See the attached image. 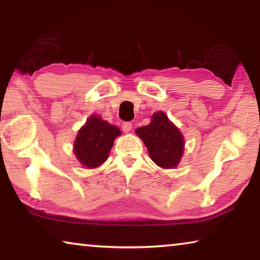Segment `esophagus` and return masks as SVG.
Wrapping results in <instances>:
<instances>
[{"label":"esophagus","instance_id":"obj_1","mask_svg":"<svg viewBox=\"0 0 260 260\" xmlns=\"http://www.w3.org/2000/svg\"><path fill=\"white\" fill-rule=\"evenodd\" d=\"M121 128H122V131L125 132V133H128V132L132 129V122H129V121L122 122Z\"/></svg>","mask_w":260,"mask_h":260}]
</instances>
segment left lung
I'll list each match as a JSON object with an SVG mask.
<instances>
[{"label": "left lung", "instance_id": "1", "mask_svg": "<svg viewBox=\"0 0 260 260\" xmlns=\"http://www.w3.org/2000/svg\"><path fill=\"white\" fill-rule=\"evenodd\" d=\"M138 134L146 144L151 159L162 169H173L183 152V136L165 113L157 112L151 122L139 127Z\"/></svg>", "mask_w": 260, "mask_h": 260}]
</instances>
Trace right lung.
Wrapping results in <instances>:
<instances>
[{
	"mask_svg": "<svg viewBox=\"0 0 260 260\" xmlns=\"http://www.w3.org/2000/svg\"><path fill=\"white\" fill-rule=\"evenodd\" d=\"M119 134L118 127L110 125L98 116H91L79 131L74 153L83 166L94 169L108 159L113 141Z\"/></svg>",
	"mask_w": 260,
	"mask_h": 260,
	"instance_id": "right-lung-1",
	"label": "right lung"
}]
</instances>
